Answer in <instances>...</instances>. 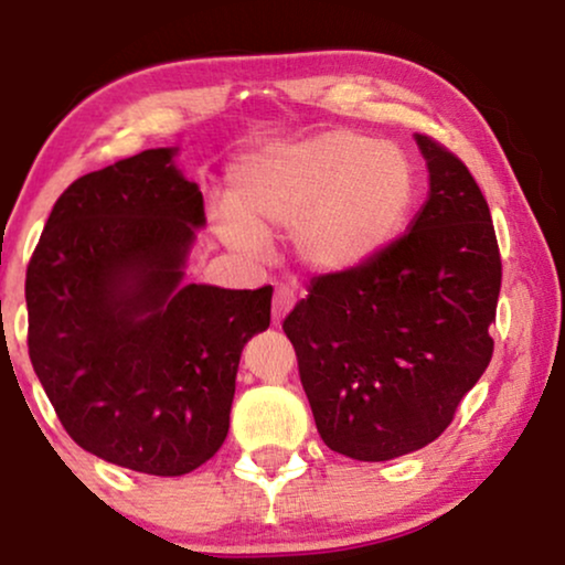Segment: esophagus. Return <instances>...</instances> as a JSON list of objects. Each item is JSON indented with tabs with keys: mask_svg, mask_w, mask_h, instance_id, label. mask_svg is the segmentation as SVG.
<instances>
[{
	"mask_svg": "<svg viewBox=\"0 0 565 565\" xmlns=\"http://www.w3.org/2000/svg\"><path fill=\"white\" fill-rule=\"evenodd\" d=\"M295 308V291L289 287H278L276 295H274V321L281 323L287 319L289 310Z\"/></svg>",
	"mask_w": 565,
	"mask_h": 565,
	"instance_id": "1",
	"label": "esophagus"
}]
</instances>
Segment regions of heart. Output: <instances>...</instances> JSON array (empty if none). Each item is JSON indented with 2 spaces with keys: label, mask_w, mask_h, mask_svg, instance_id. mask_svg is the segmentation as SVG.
I'll list each match as a JSON object with an SVG mask.
<instances>
[{
  "label": "heart",
  "mask_w": 565,
  "mask_h": 565,
  "mask_svg": "<svg viewBox=\"0 0 565 565\" xmlns=\"http://www.w3.org/2000/svg\"><path fill=\"white\" fill-rule=\"evenodd\" d=\"M231 185L233 201L215 206L220 238L257 255L263 231L291 228L297 260L313 274H350L377 260L417 199L406 153L350 129L249 153L233 167Z\"/></svg>",
  "instance_id": "obj_1"
}]
</instances>
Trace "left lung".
I'll return each mask as SVG.
<instances>
[{"instance_id": "1", "label": "left lung", "mask_w": 565, "mask_h": 565, "mask_svg": "<svg viewBox=\"0 0 565 565\" xmlns=\"http://www.w3.org/2000/svg\"><path fill=\"white\" fill-rule=\"evenodd\" d=\"M430 191L374 263L310 281L284 321L323 444L387 462L433 444L491 361L502 263L468 167L414 135Z\"/></svg>"}]
</instances>
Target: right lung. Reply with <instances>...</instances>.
<instances>
[{
    "label": "right lung",
    "instance_id": "obj_1",
    "mask_svg": "<svg viewBox=\"0 0 565 565\" xmlns=\"http://www.w3.org/2000/svg\"><path fill=\"white\" fill-rule=\"evenodd\" d=\"M178 151L148 148L71 183L25 274L31 364L68 436L164 478L223 446L242 350L268 329L274 297L185 281L206 217Z\"/></svg>",
    "mask_w": 565,
    "mask_h": 565
}]
</instances>
